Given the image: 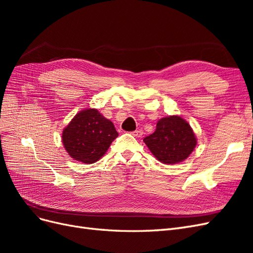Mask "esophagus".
Masks as SVG:
<instances>
[{
	"label": "esophagus",
	"instance_id": "1",
	"mask_svg": "<svg viewBox=\"0 0 253 253\" xmlns=\"http://www.w3.org/2000/svg\"><path fill=\"white\" fill-rule=\"evenodd\" d=\"M132 134H133L135 137H141L142 134H143V132L141 131V129H136V131H134Z\"/></svg>",
	"mask_w": 253,
	"mask_h": 253
}]
</instances>
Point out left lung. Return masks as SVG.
<instances>
[{
    "instance_id": "obj_1",
    "label": "left lung",
    "mask_w": 253,
    "mask_h": 253,
    "mask_svg": "<svg viewBox=\"0 0 253 253\" xmlns=\"http://www.w3.org/2000/svg\"><path fill=\"white\" fill-rule=\"evenodd\" d=\"M159 162L167 165L179 164L187 159L196 147L192 127L179 116L158 120L155 132L143 139Z\"/></svg>"
}]
</instances>
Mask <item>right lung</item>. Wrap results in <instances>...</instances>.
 Here are the masks:
<instances>
[{
	"label": "right lung",
	"mask_w": 253,
	"mask_h": 253,
	"mask_svg": "<svg viewBox=\"0 0 253 253\" xmlns=\"http://www.w3.org/2000/svg\"><path fill=\"white\" fill-rule=\"evenodd\" d=\"M117 136L111 120L96 109H85L64 127L62 142L72 158L83 164H94L105 154Z\"/></svg>",
	"instance_id": "obj_1"
}]
</instances>
